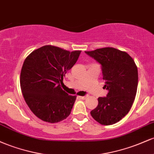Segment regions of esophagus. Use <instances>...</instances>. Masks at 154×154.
I'll use <instances>...</instances> for the list:
<instances>
[{
    "mask_svg": "<svg viewBox=\"0 0 154 154\" xmlns=\"http://www.w3.org/2000/svg\"><path fill=\"white\" fill-rule=\"evenodd\" d=\"M88 97V95H85V96H80V98H82V99H86Z\"/></svg>",
    "mask_w": 154,
    "mask_h": 154,
    "instance_id": "34e87169",
    "label": "esophagus"
}]
</instances>
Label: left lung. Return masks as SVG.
Listing matches in <instances>:
<instances>
[{"instance_id": "8db88e82", "label": "left lung", "mask_w": 154, "mask_h": 154, "mask_svg": "<svg viewBox=\"0 0 154 154\" xmlns=\"http://www.w3.org/2000/svg\"><path fill=\"white\" fill-rule=\"evenodd\" d=\"M85 54L101 65L106 97H99L98 104L91 111L95 121L111 125L120 121L131 109L137 93L138 73L128 54L114 48H103Z\"/></svg>"}]
</instances>
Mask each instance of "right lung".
Segmentation results:
<instances>
[{
    "label": "right lung",
    "instance_id": "add662e5",
    "mask_svg": "<svg viewBox=\"0 0 154 154\" xmlns=\"http://www.w3.org/2000/svg\"><path fill=\"white\" fill-rule=\"evenodd\" d=\"M80 53L44 45L24 60L20 75L21 89L27 106L39 119L56 123L70 114L77 96L69 95L61 84Z\"/></svg>",
    "mask_w": 154,
    "mask_h": 154
}]
</instances>
